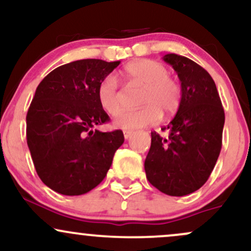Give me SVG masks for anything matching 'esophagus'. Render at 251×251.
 Instances as JSON below:
<instances>
[{
	"label": "esophagus",
	"mask_w": 251,
	"mask_h": 251,
	"mask_svg": "<svg viewBox=\"0 0 251 251\" xmlns=\"http://www.w3.org/2000/svg\"><path fill=\"white\" fill-rule=\"evenodd\" d=\"M132 134H133L132 131H124V137H125V139H129V138L132 137Z\"/></svg>",
	"instance_id": "1"
}]
</instances>
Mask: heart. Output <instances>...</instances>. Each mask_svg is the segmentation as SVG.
Masks as SVG:
<instances>
[{
    "instance_id": "b5f03b06",
    "label": "heart",
    "mask_w": 251,
    "mask_h": 251,
    "mask_svg": "<svg viewBox=\"0 0 251 251\" xmlns=\"http://www.w3.org/2000/svg\"><path fill=\"white\" fill-rule=\"evenodd\" d=\"M168 67L151 59H140L127 63L123 76L131 82L144 85L140 98L142 108L124 111L114 119V125L123 129H137L153 125L164 114H174L180 105L181 87L177 79L170 75ZM98 101L111 116L118 114L124 106L123 92L117 77L108 74L100 81L97 91Z\"/></svg>"
}]
</instances>
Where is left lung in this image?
I'll use <instances>...</instances> for the list:
<instances>
[{
  "instance_id": "left-lung-1",
  "label": "left lung",
  "mask_w": 251,
  "mask_h": 251,
  "mask_svg": "<svg viewBox=\"0 0 251 251\" xmlns=\"http://www.w3.org/2000/svg\"><path fill=\"white\" fill-rule=\"evenodd\" d=\"M163 60L180 80L181 100L168 137L151 132L145 159L146 178L163 194L186 196L205 184L222 149L224 109L211 75L198 63L177 54Z\"/></svg>"
}]
</instances>
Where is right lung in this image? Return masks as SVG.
<instances>
[{
  "mask_svg": "<svg viewBox=\"0 0 251 251\" xmlns=\"http://www.w3.org/2000/svg\"><path fill=\"white\" fill-rule=\"evenodd\" d=\"M120 61L77 60L51 71L37 86L27 113V144L43 184L79 196L101 183L123 131L101 132L109 122L98 101V86Z\"/></svg>",
  "mask_w": 251,
  "mask_h": 251,
  "instance_id": "1",
  "label": "right lung"
}]
</instances>
